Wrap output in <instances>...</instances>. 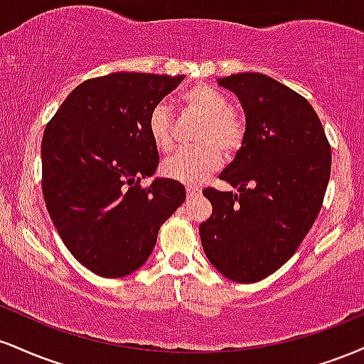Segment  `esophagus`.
Returning <instances> with one entry per match:
<instances>
[{
  "label": "esophagus",
  "instance_id": "obj_1",
  "mask_svg": "<svg viewBox=\"0 0 364 364\" xmlns=\"http://www.w3.org/2000/svg\"><path fill=\"white\" fill-rule=\"evenodd\" d=\"M198 195H202V190H200V188H195V186H188L186 188V196H188V200H193V198H196V196Z\"/></svg>",
  "mask_w": 364,
  "mask_h": 364
}]
</instances>
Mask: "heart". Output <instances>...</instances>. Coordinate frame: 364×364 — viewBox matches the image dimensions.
<instances>
[{
	"mask_svg": "<svg viewBox=\"0 0 364 364\" xmlns=\"http://www.w3.org/2000/svg\"><path fill=\"white\" fill-rule=\"evenodd\" d=\"M183 109L202 119L196 129L198 145L178 152L162 164V174L185 185L203 181L223 164V154L232 157L246 140V121L236 109L229 107L228 97L207 83H195L181 94ZM149 133L159 152H173L176 144V127L173 112L159 102L149 114Z\"/></svg>",
	"mask_w": 364,
	"mask_h": 364,
	"instance_id": "heart-1",
	"label": "heart"
}]
</instances>
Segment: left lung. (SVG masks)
I'll list each match as a JSON object with an SVG mask.
<instances>
[{"mask_svg":"<svg viewBox=\"0 0 364 364\" xmlns=\"http://www.w3.org/2000/svg\"><path fill=\"white\" fill-rule=\"evenodd\" d=\"M219 85L240 99L246 140L220 179L240 190L205 188L212 215L200 240L212 265L235 282L281 269L311 229L323 203L332 154L311 104L262 73H236Z\"/></svg>","mask_w":364,"mask_h":364,"instance_id":"obj_1","label":"left lung"}]
</instances>
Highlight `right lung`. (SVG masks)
I'll use <instances>...</instances> for the list:
<instances>
[{"mask_svg":"<svg viewBox=\"0 0 364 364\" xmlns=\"http://www.w3.org/2000/svg\"><path fill=\"white\" fill-rule=\"evenodd\" d=\"M181 75L111 73L70 92L43 136V195L70 253L101 277L140 269L161 225L185 202L181 183L154 179L149 114Z\"/></svg>","mask_w":364,"mask_h":364,"instance_id":"obj_1","label":"right lung"}]
</instances>
